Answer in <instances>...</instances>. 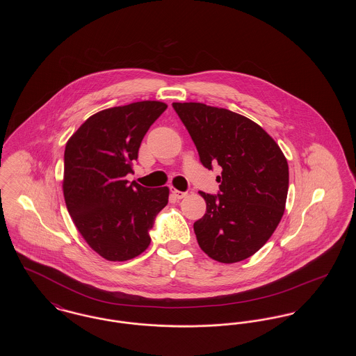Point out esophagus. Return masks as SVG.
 I'll return each mask as SVG.
<instances>
[{
	"label": "esophagus",
	"instance_id": "esophagus-1",
	"mask_svg": "<svg viewBox=\"0 0 356 356\" xmlns=\"http://www.w3.org/2000/svg\"><path fill=\"white\" fill-rule=\"evenodd\" d=\"M170 192H172V195L176 197V199H184L186 197V192H181V191H177V189H175V188H170Z\"/></svg>",
	"mask_w": 356,
	"mask_h": 356
}]
</instances>
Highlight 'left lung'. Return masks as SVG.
Here are the masks:
<instances>
[{"mask_svg":"<svg viewBox=\"0 0 356 356\" xmlns=\"http://www.w3.org/2000/svg\"><path fill=\"white\" fill-rule=\"evenodd\" d=\"M205 168L219 164L218 195L200 192L207 212L195 221L200 248L231 264L257 252L284 213L288 192L286 156L260 125L224 108L173 102Z\"/></svg>","mask_w":356,"mask_h":356,"instance_id":"obj_1","label":"left lung"}]
</instances>
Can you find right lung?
I'll return each mask as SVG.
<instances>
[{
	"instance_id": "1",
	"label": "right lung",
	"mask_w": 356,
	"mask_h": 356,
	"mask_svg": "<svg viewBox=\"0 0 356 356\" xmlns=\"http://www.w3.org/2000/svg\"><path fill=\"white\" fill-rule=\"evenodd\" d=\"M138 102L104 109L72 135L64 153L63 191L69 215L89 247L109 261L143 254L170 189L125 180L149 127L167 109Z\"/></svg>"
}]
</instances>
